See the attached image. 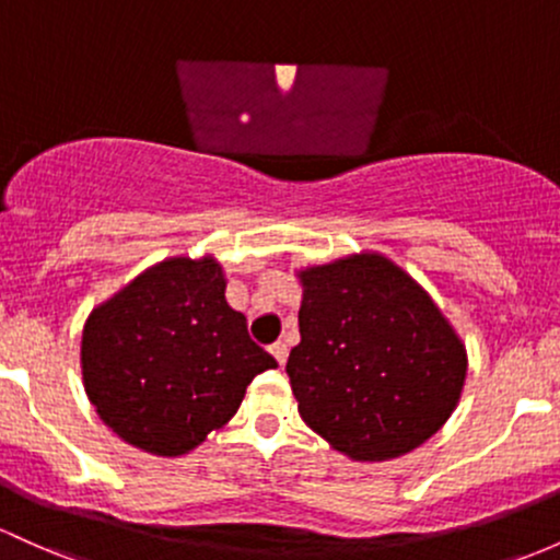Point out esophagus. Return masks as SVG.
<instances>
[{"label":"esophagus","mask_w":560,"mask_h":560,"mask_svg":"<svg viewBox=\"0 0 560 560\" xmlns=\"http://www.w3.org/2000/svg\"><path fill=\"white\" fill-rule=\"evenodd\" d=\"M268 350H270V355H273V359L279 361V366H284L287 355H290V348H287L284 342H273V346H270Z\"/></svg>","instance_id":"obj_1"}]
</instances>
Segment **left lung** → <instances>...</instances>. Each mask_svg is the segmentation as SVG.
Masks as SVG:
<instances>
[{
    "mask_svg": "<svg viewBox=\"0 0 560 560\" xmlns=\"http://www.w3.org/2000/svg\"><path fill=\"white\" fill-rule=\"evenodd\" d=\"M287 374L313 433L355 463L425 444L463 396L468 353L433 298L380 252L298 270Z\"/></svg>",
    "mask_w": 560,
    "mask_h": 560,
    "instance_id": "obj_1",
    "label": "left lung"
}]
</instances>
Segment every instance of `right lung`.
<instances>
[{
	"instance_id": "1",
	"label": "right lung",
	"mask_w": 560,
	"mask_h": 560,
	"mask_svg": "<svg viewBox=\"0 0 560 560\" xmlns=\"http://www.w3.org/2000/svg\"><path fill=\"white\" fill-rule=\"evenodd\" d=\"M276 359L255 346L244 313L225 303L212 255L167 257L92 308L82 380L97 417L127 444L180 457L242 407Z\"/></svg>"
}]
</instances>
